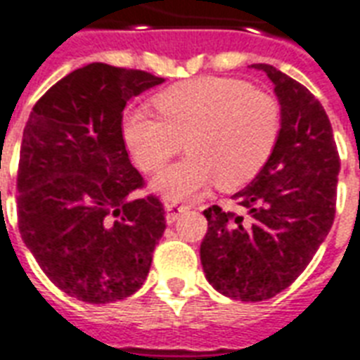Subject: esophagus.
I'll use <instances>...</instances> for the list:
<instances>
[{
  "label": "esophagus",
  "instance_id": "esophagus-1",
  "mask_svg": "<svg viewBox=\"0 0 360 360\" xmlns=\"http://www.w3.org/2000/svg\"><path fill=\"white\" fill-rule=\"evenodd\" d=\"M164 210H166V221H168V224H172L177 221V217H179L181 211L186 210V205H179L177 202H174V200L164 198Z\"/></svg>",
  "mask_w": 360,
  "mask_h": 360
}]
</instances>
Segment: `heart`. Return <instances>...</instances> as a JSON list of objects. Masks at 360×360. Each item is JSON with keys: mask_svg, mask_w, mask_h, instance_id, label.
Instances as JSON below:
<instances>
[{"mask_svg": "<svg viewBox=\"0 0 360 360\" xmlns=\"http://www.w3.org/2000/svg\"><path fill=\"white\" fill-rule=\"evenodd\" d=\"M155 105L162 119L141 109L128 111L122 136L145 172L160 169L186 143L191 155L153 183L166 198H192L213 181L221 188L245 185L278 143V103L240 79L179 82L156 96Z\"/></svg>", "mask_w": 360, "mask_h": 360, "instance_id": "heart-1", "label": "heart"}]
</instances>
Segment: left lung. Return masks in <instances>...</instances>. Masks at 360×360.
I'll return each mask as SVG.
<instances>
[{
	"label": "left lung",
	"mask_w": 360,
	"mask_h": 360,
	"mask_svg": "<svg viewBox=\"0 0 360 360\" xmlns=\"http://www.w3.org/2000/svg\"><path fill=\"white\" fill-rule=\"evenodd\" d=\"M281 107L271 156L234 200L247 219L211 205L200 245L205 279L232 300L262 302L287 289L325 241L336 213L340 156L325 109L304 84L268 64Z\"/></svg>",
	"instance_id": "1"
}]
</instances>
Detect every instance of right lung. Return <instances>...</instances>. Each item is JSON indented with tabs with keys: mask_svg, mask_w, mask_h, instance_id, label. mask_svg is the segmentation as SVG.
<instances>
[{
	"mask_svg": "<svg viewBox=\"0 0 360 360\" xmlns=\"http://www.w3.org/2000/svg\"><path fill=\"white\" fill-rule=\"evenodd\" d=\"M147 71L94 64L41 96L22 134L16 210L46 278L89 304L141 289L166 230L156 196L131 198L143 177L122 137L126 101L162 84Z\"/></svg>",
	"mask_w": 360,
	"mask_h": 360,
	"instance_id": "right-lung-1",
	"label": "right lung"
}]
</instances>
